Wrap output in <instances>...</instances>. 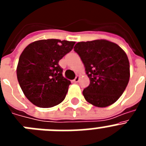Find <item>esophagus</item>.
<instances>
[{"label":"esophagus","instance_id":"1","mask_svg":"<svg viewBox=\"0 0 146 146\" xmlns=\"http://www.w3.org/2000/svg\"><path fill=\"white\" fill-rule=\"evenodd\" d=\"M79 80H80V76H77V77H75V79H74V80H73V82H78V81H79Z\"/></svg>","mask_w":146,"mask_h":146}]
</instances>
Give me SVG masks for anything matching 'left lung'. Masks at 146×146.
Wrapping results in <instances>:
<instances>
[{
  "label": "left lung",
  "instance_id": "obj_1",
  "mask_svg": "<svg viewBox=\"0 0 146 146\" xmlns=\"http://www.w3.org/2000/svg\"><path fill=\"white\" fill-rule=\"evenodd\" d=\"M74 50L80 57L90 84L82 94L88 102L98 108L115 103L122 95L130 77L126 52L112 42L97 39L76 44Z\"/></svg>",
  "mask_w": 146,
  "mask_h": 146
}]
</instances>
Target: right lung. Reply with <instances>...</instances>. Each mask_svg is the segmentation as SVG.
<instances>
[{
  "label": "right lung",
  "instance_id": "obj_1",
  "mask_svg": "<svg viewBox=\"0 0 146 146\" xmlns=\"http://www.w3.org/2000/svg\"><path fill=\"white\" fill-rule=\"evenodd\" d=\"M75 42L42 39L28 44L21 53L17 76L23 94L39 108H52L64 101L71 82L63 77L58 62Z\"/></svg>",
  "mask_w": 146,
  "mask_h": 146
}]
</instances>
